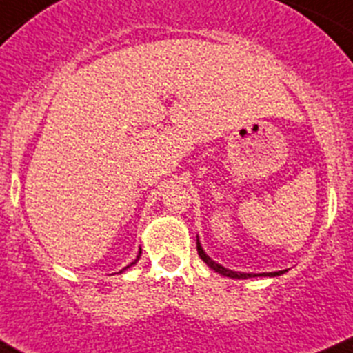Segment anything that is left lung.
Instances as JSON below:
<instances>
[{"mask_svg": "<svg viewBox=\"0 0 353 353\" xmlns=\"http://www.w3.org/2000/svg\"><path fill=\"white\" fill-rule=\"evenodd\" d=\"M196 252H199V256L202 260H204L205 263H208L209 268L214 269L216 272H220V274L227 276V278H236V279H248V278H259V276H279L283 274L285 271H276V272H237V271H232V269H227L223 268V265H220V263H216L214 260L209 259L208 255H205V252L202 250V246H200L199 239H196Z\"/></svg>", "mask_w": 353, "mask_h": 353, "instance_id": "obj_1", "label": "left lung"}]
</instances>
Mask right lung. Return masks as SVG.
<instances>
[{"label": "right lung", "instance_id": "1", "mask_svg": "<svg viewBox=\"0 0 353 353\" xmlns=\"http://www.w3.org/2000/svg\"><path fill=\"white\" fill-rule=\"evenodd\" d=\"M141 253H142V252H139V255H137V259H135V260H133V262H132V263H130V265H126V268H125V269H128V268H132V265H133V263H135V262H139V259H141ZM125 269H121V271H119V272H123V271H125Z\"/></svg>", "mask_w": 353, "mask_h": 353}]
</instances>
